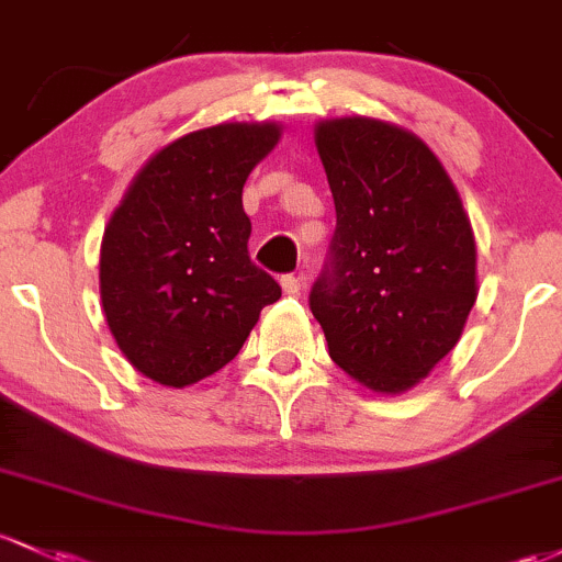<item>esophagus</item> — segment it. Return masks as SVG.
Here are the masks:
<instances>
[{"mask_svg":"<svg viewBox=\"0 0 562 562\" xmlns=\"http://www.w3.org/2000/svg\"><path fill=\"white\" fill-rule=\"evenodd\" d=\"M280 285L288 295H299L301 291H304V277H301V274H285L280 280Z\"/></svg>","mask_w":562,"mask_h":562,"instance_id":"34e87169","label":"esophagus"}]
</instances>
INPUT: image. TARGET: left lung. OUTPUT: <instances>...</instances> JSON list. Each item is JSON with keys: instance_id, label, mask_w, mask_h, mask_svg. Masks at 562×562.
<instances>
[{"instance_id": "1", "label": "left lung", "mask_w": 562, "mask_h": 562, "mask_svg": "<svg viewBox=\"0 0 562 562\" xmlns=\"http://www.w3.org/2000/svg\"><path fill=\"white\" fill-rule=\"evenodd\" d=\"M336 202L330 267L310 306L330 360L403 394L459 344L477 301V245L456 183L418 135L371 116L314 125Z\"/></svg>"}]
</instances>
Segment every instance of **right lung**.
I'll return each mask as SVG.
<instances>
[{"label": "right lung", "instance_id": "right-lung-1", "mask_svg": "<svg viewBox=\"0 0 562 562\" xmlns=\"http://www.w3.org/2000/svg\"><path fill=\"white\" fill-rule=\"evenodd\" d=\"M277 122H221L135 172L101 239L98 288L125 360L172 390L237 357L282 291L248 256L243 187L280 144Z\"/></svg>", "mask_w": 562, "mask_h": 562}]
</instances>
